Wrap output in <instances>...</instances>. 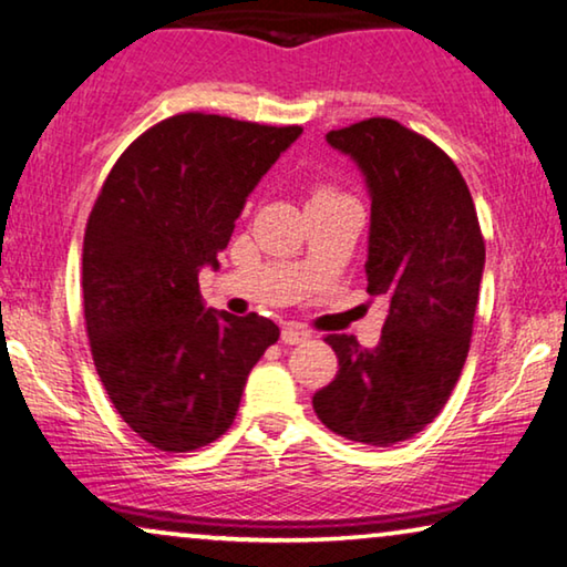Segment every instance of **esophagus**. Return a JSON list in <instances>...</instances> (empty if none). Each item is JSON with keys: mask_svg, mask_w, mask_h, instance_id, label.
I'll return each mask as SVG.
<instances>
[{"mask_svg": "<svg viewBox=\"0 0 567 567\" xmlns=\"http://www.w3.org/2000/svg\"><path fill=\"white\" fill-rule=\"evenodd\" d=\"M310 333L306 329H300V326H292L287 323L282 326V344H302V341H308Z\"/></svg>", "mask_w": 567, "mask_h": 567, "instance_id": "obj_1", "label": "esophagus"}]
</instances>
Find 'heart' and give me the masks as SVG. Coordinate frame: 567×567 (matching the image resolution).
I'll return each mask as SVG.
<instances>
[{
	"instance_id": "obj_1",
	"label": "heart",
	"mask_w": 567,
	"mask_h": 567,
	"mask_svg": "<svg viewBox=\"0 0 567 567\" xmlns=\"http://www.w3.org/2000/svg\"><path fill=\"white\" fill-rule=\"evenodd\" d=\"M318 195H331V193H318ZM318 195H316V197H318Z\"/></svg>"
}]
</instances>
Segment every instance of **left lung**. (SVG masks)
<instances>
[{"label": "left lung", "mask_w": 567, "mask_h": 567, "mask_svg": "<svg viewBox=\"0 0 567 567\" xmlns=\"http://www.w3.org/2000/svg\"><path fill=\"white\" fill-rule=\"evenodd\" d=\"M370 195L367 292L388 300L380 344L331 333L339 372L313 395L318 419L347 440H411L444 409L467 360L485 244L450 156L390 117L326 133Z\"/></svg>", "instance_id": "left-lung-1"}]
</instances>
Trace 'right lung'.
I'll return each mask as SVG.
<instances>
[{
	"label": "right lung",
	"instance_id": "obj_1",
	"mask_svg": "<svg viewBox=\"0 0 567 567\" xmlns=\"http://www.w3.org/2000/svg\"><path fill=\"white\" fill-rule=\"evenodd\" d=\"M302 127L185 113L133 141L84 234V321L117 413L162 452H189L234 424L251 367L280 339L257 313L207 308L246 197Z\"/></svg>",
	"mask_w": 567,
	"mask_h": 567
}]
</instances>
